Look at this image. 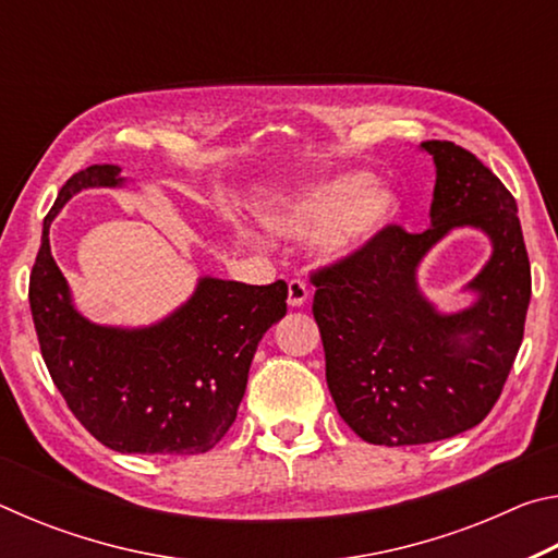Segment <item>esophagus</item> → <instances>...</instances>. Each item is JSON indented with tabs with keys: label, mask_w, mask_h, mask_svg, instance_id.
<instances>
[{
	"label": "esophagus",
	"mask_w": 558,
	"mask_h": 558,
	"mask_svg": "<svg viewBox=\"0 0 558 558\" xmlns=\"http://www.w3.org/2000/svg\"><path fill=\"white\" fill-rule=\"evenodd\" d=\"M310 300V290L300 278H292L288 282V305L290 307H302Z\"/></svg>",
	"instance_id": "1"
}]
</instances>
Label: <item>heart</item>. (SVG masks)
I'll list each match as a JSON object with an SVG mask.
<instances>
[{
  "label": "heart",
  "instance_id": "obj_1",
  "mask_svg": "<svg viewBox=\"0 0 558 558\" xmlns=\"http://www.w3.org/2000/svg\"><path fill=\"white\" fill-rule=\"evenodd\" d=\"M364 174L342 177L305 199L266 216L270 231L282 239L313 241L325 235L332 256H352L376 233L399 219V199L391 192L374 189Z\"/></svg>",
  "mask_w": 558,
  "mask_h": 558
}]
</instances>
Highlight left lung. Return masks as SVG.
<instances>
[{
    "mask_svg": "<svg viewBox=\"0 0 558 558\" xmlns=\"http://www.w3.org/2000/svg\"><path fill=\"white\" fill-rule=\"evenodd\" d=\"M421 147L436 162L430 229L389 223L310 276L337 411L359 438L389 448L452 438L485 421L522 344L532 298L514 196L465 147L448 140ZM458 225L485 230L494 258L470 286L476 305L440 316L420 295L414 270Z\"/></svg>",
    "mask_w": 558,
    "mask_h": 558,
    "instance_id": "8db88e82",
    "label": "left lung"
}]
</instances>
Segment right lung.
<instances>
[{"mask_svg": "<svg viewBox=\"0 0 558 558\" xmlns=\"http://www.w3.org/2000/svg\"><path fill=\"white\" fill-rule=\"evenodd\" d=\"M118 184L116 165L81 169L46 214L29 278L41 356L75 418L102 446L196 456L233 426L258 342L288 313V286L202 278L194 295L153 327L88 323L73 307L69 282L51 256L49 226L73 194Z\"/></svg>", "mask_w": 558, "mask_h": 558, "instance_id": "1", "label": "right lung"}]
</instances>
